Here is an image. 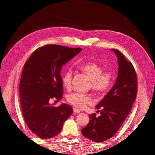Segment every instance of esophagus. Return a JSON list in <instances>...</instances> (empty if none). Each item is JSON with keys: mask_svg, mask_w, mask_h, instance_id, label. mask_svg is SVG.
<instances>
[{"mask_svg": "<svg viewBox=\"0 0 155 155\" xmlns=\"http://www.w3.org/2000/svg\"><path fill=\"white\" fill-rule=\"evenodd\" d=\"M73 111H74V113H77V114H79L81 112V111L79 110H78V109H76V108H74Z\"/></svg>", "mask_w": 155, "mask_h": 155, "instance_id": "34e87169", "label": "esophagus"}]
</instances>
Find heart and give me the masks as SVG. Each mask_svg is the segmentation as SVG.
Instances as JSON below:
<instances>
[{
	"label": "heart",
	"instance_id": "1",
	"mask_svg": "<svg viewBox=\"0 0 155 155\" xmlns=\"http://www.w3.org/2000/svg\"><path fill=\"white\" fill-rule=\"evenodd\" d=\"M80 69L90 79L89 88L98 94H104L110 88L114 76L110 72H103L104 69L94 62H88L80 65ZM73 78L72 70L68 69L62 75V82L65 88L71 87ZM67 100L70 104L79 109H84L92 103V98L88 94L73 92L67 96Z\"/></svg>",
	"mask_w": 155,
	"mask_h": 155
}]
</instances>
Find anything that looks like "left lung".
<instances>
[{"instance_id":"8db88e82","label":"left lung","mask_w":155,"mask_h":155,"mask_svg":"<svg viewBox=\"0 0 155 155\" xmlns=\"http://www.w3.org/2000/svg\"><path fill=\"white\" fill-rule=\"evenodd\" d=\"M112 51L119 66L116 81L96 105L101 115L91 114L89 123L81 129L84 137L96 142L105 141L117 133L129 115L137 94V76L133 64L119 50Z\"/></svg>"}]
</instances>
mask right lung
<instances>
[{"label":"right lung","instance_id":"add662e5","mask_svg":"<svg viewBox=\"0 0 155 155\" xmlns=\"http://www.w3.org/2000/svg\"><path fill=\"white\" fill-rule=\"evenodd\" d=\"M81 50L47 45L35 50L25 64L19 85L22 114L29 129L42 139L57 136L72 114L71 106L63 104L55 107L50 101L62 98L61 70Z\"/></svg>","mask_w":155,"mask_h":155}]
</instances>
